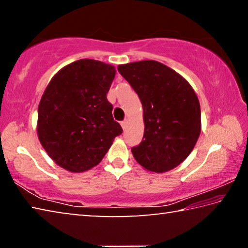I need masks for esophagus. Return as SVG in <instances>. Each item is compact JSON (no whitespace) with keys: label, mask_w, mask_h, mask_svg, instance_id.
<instances>
[{"label":"esophagus","mask_w":248,"mask_h":248,"mask_svg":"<svg viewBox=\"0 0 248 248\" xmlns=\"http://www.w3.org/2000/svg\"><path fill=\"white\" fill-rule=\"evenodd\" d=\"M128 124H129V120H128V119H124V120L123 121V123H121V127H123L124 130V129H127Z\"/></svg>","instance_id":"34e87169"}]
</instances>
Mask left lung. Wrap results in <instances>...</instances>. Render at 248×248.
I'll return each mask as SVG.
<instances>
[{"instance_id":"left-lung-1","label":"left lung","mask_w":248,"mask_h":248,"mask_svg":"<svg viewBox=\"0 0 248 248\" xmlns=\"http://www.w3.org/2000/svg\"><path fill=\"white\" fill-rule=\"evenodd\" d=\"M118 71L143 107V140L131 149L133 157L154 173L175 169L191 153L201 132L194 89L176 71L154 60L121 64Z\"/></svg>"}]
</instances>
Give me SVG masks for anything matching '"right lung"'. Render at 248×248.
Returning <instances> with one entry per match:
<instances>
[{"label":"right lung","mask_w":248,"mask_h":248,"mask_svg":"<svg viewBox=\"0 0 248 248\" xmlns=\"http://www.w3.org/2000/svg\"><path fill=\"white\" fill-rule=\"evenodd\" d=\"M115 75L114 65L81 59L62 68L46 87L37 133L46 152L62 169L81 173L98 165L123 133L106 97Z\"/></svg>","instance_id":"right-lung-1"}]
</instances>
